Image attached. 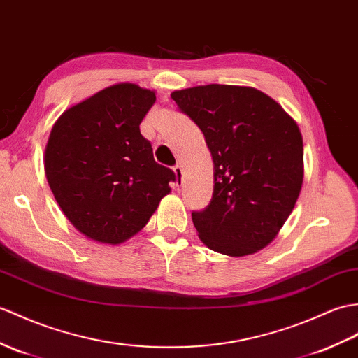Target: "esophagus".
<instances>
[{"label": "esophagus", "instance_id": "34e87169", "mask_svg": "<svg viewBox=\"0 0 358 358\" xmlns=\"http://www.w3.org/2000/svg\"><path fill=\"white\" fill-rule=\"evenodd\" d=\"M173 173H176V177H177V182H180L181 178H182V168H181V164H176V166H173Z\"/></svg>", "mask_w": 358, "mask_h": 358}]
</instances>
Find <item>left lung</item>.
Listing matches in <instances>:
<instances>
[{
    "label": "left lung",
    "mask_w": 358,
    "mask_h": 358,
    "mask_svg": "<svg viewBox=\"0 0 358 358\" xmlns=\"http://www.w3.org/2000/svg\"><path fill=\"white\" fill-rule=\"evenodd\" d=\"M180 111L203 131L213 160V195L192 212L213 252L245 256L267 247L293 212L303 181L297 123L252 87L199 85L173 91Z\"/></svg>",
    "instance_id": "left-lung-1"
}]
</instances>
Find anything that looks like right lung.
<instances>
[{"label": "right lung", "mask_w": 358, "mask_h": 358, "mask_svg": "<svg viewBox=\"0 0 358 358\" xmlns=\"http://www.w3.org/2000/svg\"><path fill=\"white\" fill-rule=\"evenodd\" d=\"M155 93L123 82L61 114L45 146L48 186L82 235L122 244L143 229L176 173L155 163L140 123Z\"/></svg>", "instance_id": "obj_1"}]
</instances>
